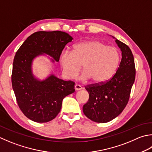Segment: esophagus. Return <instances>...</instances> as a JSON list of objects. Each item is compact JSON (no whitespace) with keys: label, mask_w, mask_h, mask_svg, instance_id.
Returning a JSON list of instances; mask_svg holds the SVG:
<instances>
[{"label":"esophagus","mask_w":152,"mask_h":152,"mask_svg":"<svg viewBox=\"0 0 152 152\" xmlns=\"http://www.w3.org/2000/svg\"><path fill=\"white\" fill-rule=\"evenodd\" d=\"M74 89H75V90H82V87L81 86H80V85H78V84H76L75 86H74Z\"/></svg>","instance_id":"1"}]
</instances>
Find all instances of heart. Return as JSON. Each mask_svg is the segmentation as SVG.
<instances>
[{
  "mask_svg": "<svg viewBox=\"0 0 152 152\" xmlns=\"http://www.w3.org/2000/svg\"><path fill=\"white\" fill-rule=\"evenodd\" d=\"M59 61L66 78H76L83 65L85 72L82 80L91 79L93 82L99 84L109 79L115 72L119 53L115 47H108L102 41L89 40L75 45L72 51H62Z\"/></svg>",
  "mask_w": 152,
  "mask_h": 152,
  "instance_id": "obj_1",
  "label": "heart"
}]
</instances>
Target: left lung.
<instances>
[{"instance_id":"1","label":"left lung","mask_w":152,"mask_h":152,"mask_svg":"<svg viewBox=\"0 0 152 152\" xmlns=\"http://www.w3.org/2000/svg\"><path fill=\"white\" fill-rule=\"evenodd\" d=\"M115 42L122 52L121 61L117 72L106 82L85 87L90 97L83 107V112L96 123H107L121 113L129 102L135 80L136 68L131 50L117 39Z\"/></svg>"}]
</instances>
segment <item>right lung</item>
Returning <instances> with one entry per match:
<instances>
[{"label":"right lung","mask_w":152,"mask_h":152,"mask_svg":"<svg viewBox=\"0 0 152 152\" xmlns=\"http://www.w3.org/2000/svg\"><path fill=\"white\" fill-rule=\"evenodd\" d=\"M72 39L66 32L40 31L29 36L17 50L12 85L19 108L30 120L47 123L54 119L61 111L64 98L75 91V83L71 80L64 81L51 74L39 81L31 72L34 58L47 54L58 62L65 45Z\"/></svg>","instance_id":"1"}]
</instances>
